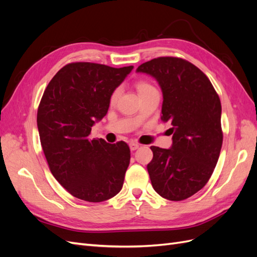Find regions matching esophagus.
<instances>
[{"label": "esophagus", "mask_w": 257, "mask_h": 257, "mask_svg": "<svg viewBox=\"0 0 257 257\" xmlns=\"http://www.w3.org/2000/svg\"><path fill=\"white\" fill-rule=\"evenodd\" d=\"M139 148V145L138 144H136V143H131L130 144V149H131V151H135V150H137Z\"/></svg>", "instance_id": "esophagus-1"}]
</instances>
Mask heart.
I'll return each instance as SVG.
<instances>
[{
    "mask_svg": "<svg viewBox=\"0 0 257 257\" xmlns=\"http://www.w3.org/2000/svg\"><path fill=\"white\" fill-rule=\"evenodd\" d=\"M136 87H137V90H138L139 94H141V93H143V92L148 91V90L154 89L153 85H151L149 82H146V81L138 82V83L136 84ZM120 92H121V89H120V88H116V89L113 90L112 94H111V96H110V102H111V103H115V102H116V99H118V97H119V95H120Z\"/></svg>",
    "mask_w": 257,
    "mask_h": 257,
    "instance_id": "obj_1",
    "label": "heart"
}]
</instances>
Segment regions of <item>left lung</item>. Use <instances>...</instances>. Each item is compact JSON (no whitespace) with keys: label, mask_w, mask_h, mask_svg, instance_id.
I'll use <instances>...</instances> for the list:
<instances>
[{"label":"left lung","mask_w":257,"mask_h":257,"mask_svg":"<svg viewBox=\"0 0 257 257\" xmlns=\"http://www.w3.org/2000/svg\"><path fill=\"white\" fill-rule=\"evenodd\" d=\"M163 93V122H170L173 145L151 147L147 165L154 191L168 200L191 197L206 185L220 157L222 107L212 83L198 67L180 58L161 57L139 65Z\"/></svg>","instance_id":"left-lung-1"}]
</instances>
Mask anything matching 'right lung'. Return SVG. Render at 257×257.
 Returning a JSON list of instances; mask_svg holds the SVG:
<instances>
[{"label":"right lung","mask_w":257,"mask_h":257,"mask_svg":"<svg viewBox=\"0 0 257 257\" xmlns=\"http://www.w3.org/2000/svg\"><path fill=\"white\" fill-rule=\"evenodd\" d=\"M133 68L76 62L62 67L44 92L37 110L43 151L53 177L77 198L99 203L122 189L128 146L90 134L106 115L113 90Z\"/></svg>","instance_id":"add662e5"}]
</instances>
